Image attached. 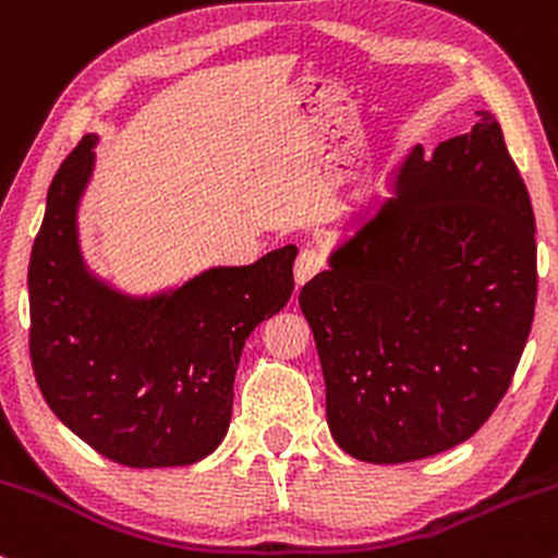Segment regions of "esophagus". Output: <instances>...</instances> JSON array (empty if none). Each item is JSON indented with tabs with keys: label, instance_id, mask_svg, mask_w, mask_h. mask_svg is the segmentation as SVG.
Masks as SVG:
<instances>
[{
	"label": "esophagus",
	"instance_id": "1",
	"mask_svg": "<svg viewBox=\"0 0 558 558\" xmlns=\"http://www.w3.org/2000/svg\"><path fill=\"white\" fill-rule=\"evenodd\" d=\"M325 267V254L317 252V248H301L296 257V267H293V275H296V283L304 286L306 280H312L315 275Z\"/></svg>",
	"mask_w": 558,
	"mask_h": 558
}]
</instances>
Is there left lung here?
<instances>
[{
  "label": "left lung",
  "mask_w": 558,
  "mask_h": 558,
  "mask_svg": "<svg viewBox=\"0 0 558 558\" xmlns=\"http://www.w3.org/2000/svg\"><path fill=\"white\" fill-rule=\"evenodd\" d=\"M299 304L332 438L401 464L472 438L504 399L535 317V215L501 125L417 146Z\"/></svg>",
  "instance_id": "left-lung-1"
}]
</instances>
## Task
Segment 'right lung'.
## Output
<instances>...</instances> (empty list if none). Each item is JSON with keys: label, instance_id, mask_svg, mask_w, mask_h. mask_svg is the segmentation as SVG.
<instances>
[{"label": "right lung", "instance_id": "right-lung-1", "mask_svg": "<svg viewBox=\"0 0 558 558\" xmlns=\"http://www.w3.org/2000/svg\"><path fill=\"white\" fill-rule=\"evenodd\" d=\"M78 141L54 172L28 265L31 364L41 396L101 457L183 466L226 438L241 351L293 293L296 246L226 267L155 301L92 283L75 243V204L94 165Z\"/></svg>", "mask_w": 558, "mask_h": 558}]
</instances>
